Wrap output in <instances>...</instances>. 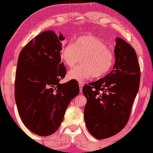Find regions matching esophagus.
<instances>
[{
    "instance_id": "obj_1",
    "label": "esophagus",
    "mask_w": 153,
    "mask_h": 153,
    "mask_svg": "<svg viewBox=\"0 0 153 153\" xmlns=\"http://www.w3.org/2000/svg\"><path fill=\"white\" fill-rule=\"evenodd\" d=\"M83 86H84V84H82V83L80 82L79 83V86H80V92H82V89H83Z\"/></svg>"
}]
</instances>
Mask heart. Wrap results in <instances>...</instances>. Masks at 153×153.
I'll list each match as a JSON object with an SVG mask.
<instances>
[{
  "label": "heart",
  "instance_id": "obj_1",
  "mask_svg": "<svg viewBox=\"0 0 153 153\" xmlns=\"http://www.w3.org/2000/svg\"><path fill=\"white\" fill-rule=\"evenodd\" d=\"M63 62L68 67H75L81 59V65L72 69L67 78L77 81H84L92 76L100 78L105 75L113 66L115 55L107 46L94 36L83 35L69 43L61 51Z\"/></svg>",
  "mask_w": 153,
  "mask_h": 153
}]
</instances>
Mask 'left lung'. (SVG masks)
Listing matches in <instances>:
<instances>
[{
  "instance_id": "8db88e82",
  "label": "left lung",
  "mask_w": 153,
  "mask_h": 153,
  "mask_svg": "<svg viewBox=\"0 0 153 153\" xmlns=\"http://www.w3.org/2000/svg\"><path fill=\"white\" fill-rule=\"evenodd\" d=\"M114 52L112 70L82 89L86 98L84 112L86 128L97 139L113 136L126 126L139 89L141 72L135 49L116 38Z\"/></svg>"
}]
</instances>
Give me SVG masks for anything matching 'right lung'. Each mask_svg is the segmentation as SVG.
I'll use <instances>...</instances> for the list:
<instances>
[{
  "label": "right lung",
  "mask_w": 153,
  "mask_h": 153,
  "mask_svg": "<svg viewBox=\"0 0 153 153\" xmlns=\"http://www.w3.org/2000/svg\"><path fill=\"white\" fill-rule=\"evenodd\" d=\"M61 33L47 30L37 35L20 53L15 73V98L21 119L32 132L47 136L56 132L66 109L78 95L77 81L64 84Z\"/></svg>",
  "instance_id": "add662e5"
}]
</instances>
